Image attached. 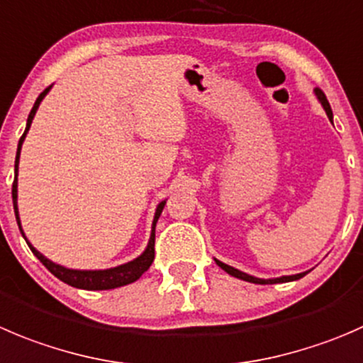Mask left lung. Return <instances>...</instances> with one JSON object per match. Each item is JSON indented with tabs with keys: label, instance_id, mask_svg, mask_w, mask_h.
I'll return each mask as SVG.
<instances>
[{
	"label": "left lung",
	"instance_id": "8db88e82",
	"mask_svg": "<svg viewBox=\"0 0 363 363\" xmlns=\"http://www.w3.org/2000/svg\"><path fill=\"white\" fill-rule=\"evenodd\" d=\"M315 97H318V101H319V103H321L323 110L326 111V115H328V118H330V121H333L332 108H330V103H328V99H326V96H325V94H323L321 90H318V88H315ZM214 260H216V264H218V266L221 267V269H223V271H227L228 275L235 277V279H239V280H245V282H250V284H260V286H267V284H284V282H294V280H300V279H303V277L307 275V273H308V271H303V273H298V275H284V277H279V279H259V277L248 275V273H245V271H239V269H235V267L228 266V264L221 262V260H218V259H214Z\"/></svg>",
	"mask_w": 363,
	"mask_h": 363
}]
</instances>
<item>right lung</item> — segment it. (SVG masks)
Returning a JSON list of instances; mask_svg holds the SVG:
<instances>
[{"label":"right lung","instance_id":"right-lung-1","mask_svg":"<svg viewBox=\"0 0 363 363\" xmlns=\"http://www.w3.org/2000/svg\"><path fill=\"white\" fill-rule=\"evenodd\" d=\"M51 88H52V84H51V86L45 88L44 92H42L40 96L37 97V101H35L33 108H31L30 115H28L26 129H24L23 136H21V140H19V145H17L16 167H13L12 200H13V213H16V220H17V225H19V230H21V234H23L24 241L28 242L30 250L33 252V255L37 257V259L40 260V262L44 264V266L48 267L49 271H51L56 279L62 280V282L69 284V286H72V287H77V289H86V291H108V289H117V287L128 286V284L136 282V280H138L147 269H149L150 264H152V260H154V241H156V223H157V220H160L161 213H163L167 200H161V202L157 203L156 213H154L152 228H150V238H149V242H147L145 250H143V252L140 253L136 259L129 260V262H125V264H121V266L108 267V269H72V267H65V266H62V264L52 262V260H49L48 257L42 255V253L38 252V250L35 248V246L31 245L30 241H28L26 234H24L23 227H21L19 207H17V175H19L21 147H23L24 138H26L28 131H30L31 122H33L35 113H37V110H38V106H40L42 99L48 96Z\"/></svg>","mask_w":363,"mask_h":363}]
</instances>
